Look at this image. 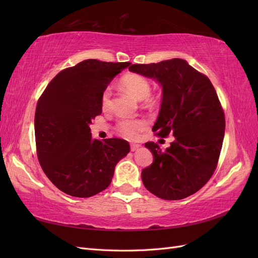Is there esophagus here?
<instances>
[{"mask_svg":"<svg viewBox=\"0 0 258 258\" xmlns=\"http://www.w3.org/2000/svg\"><path fill=\"white\" fill-rule=\"evenodd\" d=\"M140 146H141V145H140V144H137V143H131V144H130V148H131V151H132V152H136Z\"/></svg>","mask_w":258,"mask_h":258,"instance_id":"1","label":"esophagus"}]
</instances>
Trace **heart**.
I'll return each instance as SVG.
<instances>
[{"instance_id": "obj_1", "label": "heart", "mask_w": 258, "mask_h": 258, "mask_svg": "<svg viewBox=\"0 0 258 258\" xmlns=\"http://www.w3.org/2000/svg\"><path fill=\"white\" fill-rule=\"evenodd\" d=\"M121 87L131 93L137 100L143 101L145 103L152 104L154 100L148 97L151 95V84L144 76L130 73L124 75L120 81ZM111 89L106 88L101 96V105L103 110H108L111 106ZM147 126V121L142 118L137 119H121L117 124V130L119 134L128 139H137L140 132L144 130Z\"/></svg>"}]
</instances>
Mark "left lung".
<instances>
[{
	"label": "left lung",
	"instance_id": "8db88e82",
	"mask_svg": "<svg viewBox=\"0 0 258 258\" xmlns=\"http://www.w3.org/2000/svg\"><path fill=\"white\" fill-rule=\"evenodd\" d=\"M129 71L155 80L162 88L158 118L153 131L173 142L162 151L145 143L153 163L142 170L147 190L165 200H179L197 192L209 181L220 157L225 116L212 83L184 59L132 64Z\"/></svg>",
	"mask_w": 258,
	"mask_h": 258
}]
</instances>
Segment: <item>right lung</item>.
Returning <instances> with one entry per match:
<instances>
[{
	"label": "right lung",
	"mask_w": 258,
	"mask_h": 258,
	"mask_svg": "<svg viewBox=\"0 0 258 258\" xmlns=\"http://www.w3.org/2000/svg\"><path fill=\"white\" fill-rule=\"evenodd\" d=\"M130 64L84 60L54 76L38 100V161L50 182L70 196L87 198L107 188L116 165L130 152L126 140L92 139L89 127L102 113V92Z\"/></svg>",
	"instance_id": "right-lung-1"
}]
</instances>
